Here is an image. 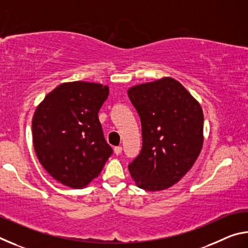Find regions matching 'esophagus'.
I'll list each match as a JSON object with an SVG mask.
<instances>
[{
	"instance_id": "1",
	"label": "esophagus",
	"mask_w": 248,
	"mask_h": 248,
	"mask_svg": "<svg viewBox=\"0 0 248 248\" xmlns=\"http://www.w3.org/2000/svg\"><path fill=\"white\" fill-rule=\"evenodd\" d=\"M114 152L116 155H119L121 152H123V148H121V146H115Z\"/></svg>"
}]
</instances>
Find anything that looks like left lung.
Masks as SVG:
<instances>
[{
    "label": "left lung",
    "instance_id": "left-lung-1",
    "mask_svg": "<svg viewBox=\"0 0 248 248\" xmlns=\"http://www.w3.org/2000/svg\"><path fill=\"white\" fill-rule=\"evenodd\" d=\"M140 116L142 149L129 164L137 186L164 190L179 182L199 156L203 114L199 103L178 81L164 78L128 91Z\"/></svg>",
    "mask_w": 248,
    "mask_h": 248
}]
</instances>
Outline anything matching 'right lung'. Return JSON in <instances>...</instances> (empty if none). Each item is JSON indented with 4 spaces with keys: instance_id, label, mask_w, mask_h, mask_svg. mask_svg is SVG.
I'll list each match as a JSON object with an SVG mask.
<instances>
[{
    "instance_id": "add662e5",
    "label": "right lung",
    "mask_w": 248,
    "mask_h": 248,
    "mask_svg": "<svg viewBox=\"0 0 248 248\" xmlns=\"http://www.w3.org/2000/svg\"><path fill=\"white\" fill-rule=\"evenodd\" d=\"M108 94L102 84L63 83L37 107L33 148L40 164L59 183L75 189L87 186L112 154L98 119Z\"/></svg>"
}]
</instances>
